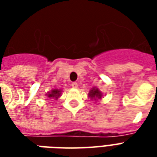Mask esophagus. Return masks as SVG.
Masks as SVG:
<instances>
[{
  "label": "esophagus",
  "instance_id": "obj_1",
  "mask_svg": "<svg viewBox=\"0 0 157 157\" xmlns=\"http://www.w3.org/2000/svg\"><path fill=\"white\" fill-rule=\"evenodd\" d=\"M71 86L73 88H77V87H78V84H77L76 82H72Z\"/></svg>",
  "mask_w": 157,
  "mask_h": 157
}]
</instances>
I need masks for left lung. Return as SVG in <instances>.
<instances>
[{"label": "left lung", "instance_id": "left-lung-1", "mask_svg": "<svg viewBox=\"0 0 157 157\" xmlns=\"http://www.w3.org/2000/svg\"><path fill=\"white\" fill-rule=\"evenodd\" d=\"M88 96L89 98H91L92 99L96 100L97 98H102V93H101V92L99 91L98 89L93 88L90 91Z\"/></svg>", "mask_w": 157, "mask_h": 157}]
</instances>
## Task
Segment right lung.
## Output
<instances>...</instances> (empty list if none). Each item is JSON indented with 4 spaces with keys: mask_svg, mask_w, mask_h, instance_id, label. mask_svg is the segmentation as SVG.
Masks as SVG:
<instances>
[{
    "mask_svg": "<svg viewBox=\"0 0 157 157\" xmlns=\"http://www.w3.org/2000/svg\"><path fill=\"white\" fill-rule=\"evenodd\" d=\"M60 90H58V89H54L52 90V92H48L47 94V97L49 98H58L60 96Z\"/></svg>",
    "mask_w": 157,
    "mask_h": 157,
    "instance_id": "1",
    "label": "right lung"
}]
</instances>
